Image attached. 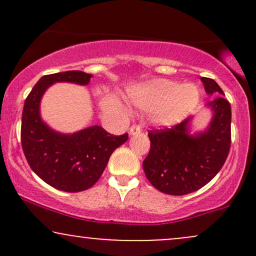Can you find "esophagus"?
<instances>
[{
  "mask_svg": "<svg viewBox=\"0 0 256 256\" xmlns=\"http://www.w3.org/2000/svg\"><path fill=\"white\" fill-rule=\"evenodd\" d=\"M140 130H142V128H140V125L134 124V125H132L131 128H130V134H132V136H134V134H140Z\"/></svg>",
  "mask_w": 256,
  "mask_h": 256,
  "instance_id": "obj_1",
  "label": "esophagus"
}]
</instances>
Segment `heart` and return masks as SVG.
<instances>
[{
  "instance_id": "heart-1",
  "label": "heart",
  "mask_w": 256,
  "mask_h": 256,
  "mask_svg": "<svg viewBox=\"0 0 256 256\" xmlns=\"http://www.w3.org/2000/svg\"><path fill=\"white\" fill-rule=\"evenodd\" d=\"M200 101V91L194 84L158 79L137 89L131 102L138 110L152 112V120L160 126H173L192 113Z\"/></svg>"
}]
</instances>
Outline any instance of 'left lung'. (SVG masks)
I'll return each instance as SVG.
<instances>
[{"label":"left lung","instance_id":"obj_1","mask_svg":"<svg viewBox=\"0 0 256 256\" xmlns=\"http://www.w3.org/2000/svg\"><path fill=\"white\" fill-rule=\"evenodd\" d=\"M201 82L208 95H224L210 78ZM213 110L208 128L189 134L192 116L171 128L148 132L150 150L143 170L154 188L168 195H186L201 189L216 177L225 164L231 146V106L222 96L207 104Z\"/></svg>","mask_w":256,"mask_h":256}]
</instances>
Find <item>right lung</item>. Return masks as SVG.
Here are the masks:
<instances>
[{
	"mask_svg": "<svg viewBox=\"0 0 256 256\" xmlns=\"http://www.w3.org/2000/svg\"><path fill=\"white\" fill-rule=\"evenodd\" d=\"M91 77L82 71L43 76L32 88L22 110V146L26 160L42 180L62 192H79L92 186L104 173L112 152L128 138V134H108L98 125L72 134H58L40 119V98L52 84L86 85Z\"/></svg>",
	"mask_w": 256,
	"mask_h": 256,
	"instance_id": "1",
	"label": "right lung"
}]
</instances>
